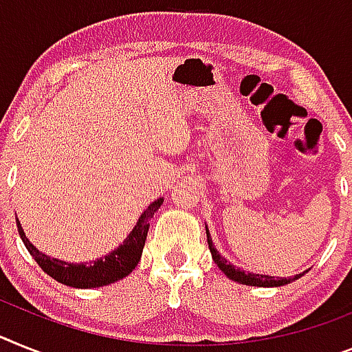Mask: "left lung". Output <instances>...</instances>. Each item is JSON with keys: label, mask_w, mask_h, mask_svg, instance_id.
I'll list each match as a JSON object with an SVG mask.
<instances>
[{"label": "left lung", "mask_w": 352, "mask_h": 352, "mask_svg": "<svg viewBox=\"0 0 352 352\" xmlns=\"http://www.w3.org/2000/svg\"><path fill=\"white\" fill-rule=\"evenodd\" d=\"M206 234H208V243H209V250H211V256H212V261L217 263V267L220 268L223 274H226L229 279L232 281L240 283V285H249V286H263V288H276V286H285V285H290L292 281L295 279H299L302 277L306 272L302 274H297L294 277H274V276H263V274H252V272H245L240 270L238 267H234L232 263L227 261L223 256L217 250L214 243H212L211 236H209V229L206 227Z\"/></svg>", "instance_id": "8db88e82"}]
</instances>
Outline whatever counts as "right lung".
<instances>
[{
  "mask_svg": "<svg viewBox=\"0 0 352 352\" xmlns=\"http://www.w3.org/2000/svg\"><path fill=\"white\" fill-rule=\"evenodd\" d=\"M162 202H164V199L153 200L148 208L141 212L140 220L135 221L131 234L126 236L125 241L118 249L111 250L107 256H102V258L89 263H67L57 258H50L44 252L37 250V247L26 238L19 220H16L17 231H19L21 240L28 249V252L32 254V258L55 281L71 286V288H100V286H107L111 283L120 281L138 267L141 254H143L144 240L148 234L150 218L161 208Z\"/></svg>",
  "mask_w": 352,
  "mask_h": 352,
  "instance_id": "right-lung-1",
  "label": "right lung"
}]
</instances>
